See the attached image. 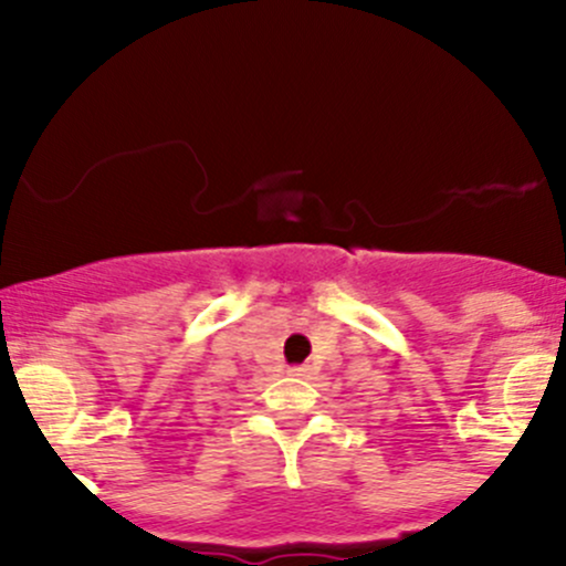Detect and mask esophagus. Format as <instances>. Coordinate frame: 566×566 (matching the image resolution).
I'll use <instances>...</instances> for the list:
<instances>
[{"instance_id":"esophagus-1","label":"esophagus","mask_w":566,"mask_h":566,"mask_svg":"<svg viewBox=\"0 0 566 566\" xmlns=\"http://www.w3.org/2000/svg\"><path fill=\"white\" fill-rule=\"evenodd\" d=\"M291 376H300V378H307L311 376V368L307 365H296V368H289Z\"/></svg>"}]
</instances>
